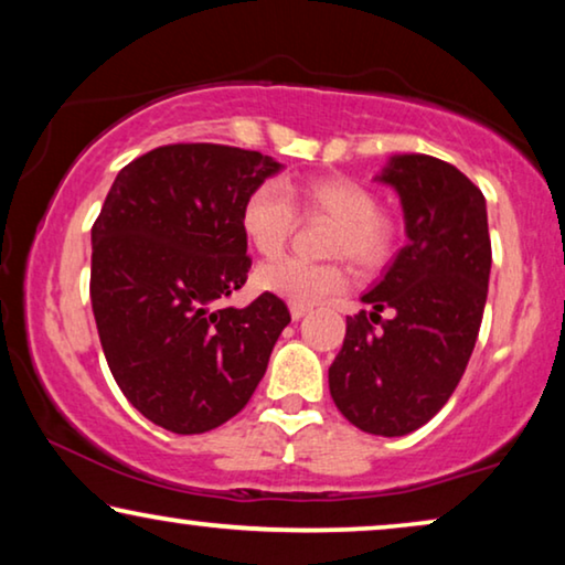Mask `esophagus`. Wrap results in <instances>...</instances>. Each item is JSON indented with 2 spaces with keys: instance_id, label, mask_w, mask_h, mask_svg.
Here are the masks:
<instances>
[{
  "instance_id": "esophagus-1",
  "label": "esophagus",
  "mask_w": 565,
  "mask_h": 565,
  "mask_svg": "<svg viewBox=\"0 0 565 565\" xmlns=\"http://www.w3.org/2000/svg\"><path fill=\"white\" fill-rule=\"evenodd\" d=\"M308 311H311V306H303V303H290V316H292V319H303V316L308 313Z\"/></svg>"
}]
</instances>
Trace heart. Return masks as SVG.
<instances>
[{"label":"heart","instance_id":"b5f03b06","mask_svg":"<svg viewBox=\"0 0 565 565\" xmlns=\"http://www.w3.org/2000/svg\"><path fill=\"white\" fill-rule=\"evenodd\" d=\"M292 194L306 215H327L334 221L329 254H342L362 269H381L391 262L401 242V223L393 213L377 207L373 190L350 177H311ZM298 206L285 184L267 180L244 200L242 228L262 257H277L298 226ZM259 288L288 298L290 303H316L334 296L347 285V269L339 262H306L285 257L257 269Z\"/></svg>","mask_w":565,"mask_h":565}]
</instances>
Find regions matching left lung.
I'll list each match as a JSON object with an SVG mask.
<instances>
[{
  "label": "left lung",
  "mask_w": 565,
  "mask_h": 565,
  "mask_svg": "<svg viewBox=\"0 0 565 565\" xmlns=\"http://www.w3.org/2000/svg\"><path fill=\"white\" fill-rule=\"evenodd\" d=\"M375 180L398 192L408 244L362 296L370 316L347 319L329 391L358 429L404 437L447 404L466 373L489 292V218L483 192L427 153L391 157ZM385 307L388 322L380 319Z\"/></svg>",
  "instance_id": "left-lung-1"
}]
</instances>
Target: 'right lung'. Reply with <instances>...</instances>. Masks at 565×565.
<instances>
[{
	"instance_id": "obj_1",
	"label": "right lung",
	"mask_w": 565,
	"mask_h": 565,
	"mask_svg": "<svg viewBox=\"0 0 565 565\" xmlns=\"http://www.w3.org/2000/svg\"><path fill=\"white\" fill-rule=\"evenodd\" d=\"M282 164L221 143H169L115 177L92 226L89 296L115 383L146 419L203 435L249 404L290 311L242 288V207Z\"/></svg>"
}]
</instances>
